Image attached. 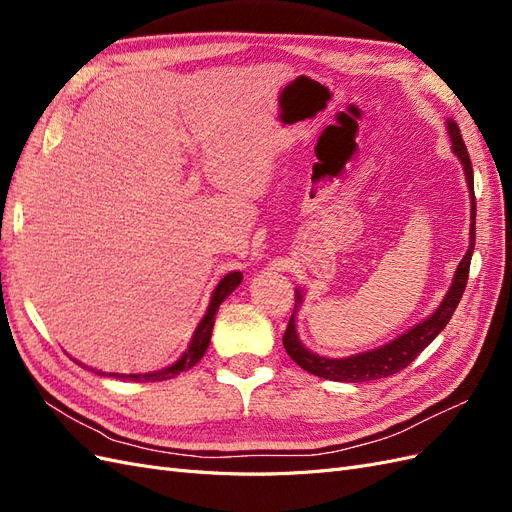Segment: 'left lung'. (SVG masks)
Segmentation results:
<instances>
[{"label": "left lung", "instance_id": "obj_1", "mask_svg": "<svg viewBox=\"0 0 512 512\" xmlns=\"http://www.w3.org/2000/svg\"><path fill=\"white\" fill-rule=\"evenodd\" d=\"M446 130H448V136H451L453 153L463 166V175H466L468 192H470V245H468L466 256H463L457 265L451 288H448V292L444 294V299L436 307V312L418 324H414V327L408 329L406 333L397 335L393 342L374 350L344 356V359L320 356L303 346L301 337L297 333V312L303 303V292L297 288L294 290V312L290 316V322L284 333V348L290 354V359L305 371H309V374L324 380H335V382H367V380L393 376L397 371L408 367L416 356L440 335V331L446 327L448 320H451L455 307L461 301V294L468 284L470 260H472L474 239H476V198H474V175H472L470 153L466 149V143H463L459 126L453 119H446Z\"/></svg>", "mask_w": 512, "mask_h": 512}]
</instances>
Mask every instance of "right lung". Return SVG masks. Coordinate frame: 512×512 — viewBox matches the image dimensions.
Here are the masks:
<instances>
[{
	"instance_id": "obj_1",
	"label": "right lung",
	"mask_w": 512,
	"mask_h": 512,
	"mask_svg": "<svg viewBox=\"0 0 512 512\" xmlns=\"http://www.w3.org/2000/svg\"><path fill=\"white\" fill-rule=\"evenodd\" d=\"M241 280H243V273L241 271H230V273H226L222 277V280L218 282V286H215V290L211 292L209 307H207L205 316L200 318V322H198V327H196V331H194V335L190 339V344H188V350H185L173 365H168V367H164L160 371H147V374H111V371L91 369V367H87V365H83L79 361H76V363L83 365L85 369H91L98 376H113V378L132 380V382H143V380L145 382H158V380L175 378L177 374H181V371L192 369L200 359H203V354L207 352L209 342H211V331H213L215 314H218V309L224 303V299L230 297V292L241 284Z\"/></svg>"
}]
</instances>
